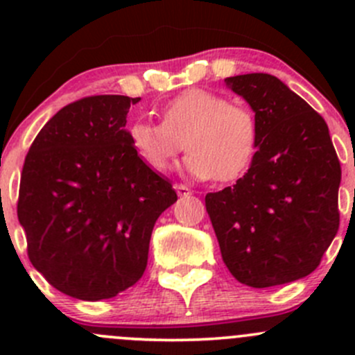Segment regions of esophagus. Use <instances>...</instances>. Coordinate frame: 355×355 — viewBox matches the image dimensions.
Masks as SVG:
<instances>
[{
    "instance_id": "esophagus-1",
    "label": "esophagus",
    "mask_w": 355,
    "mask_h": 355,
    "mask_svg": "<svg viewBox=\"0 0 355 355\" xmlns=\"http://www.w3.org/2000/svg\"><path fill=\"white\" fill-rule=\"evenodd\" d=\"M175 191H177L178 198H187V196H191V194H192L191 189H189L187 185H182V184L175 185Z\"/></svg>"
}]
</instances>
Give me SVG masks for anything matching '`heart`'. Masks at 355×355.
Masks as SVG:
<instances>
[{
    "instance_id": "heart-1",
    "label": "heart",
    "mask_w": 355,
    "mask_h": 355,
    "mask_svg": "<svg viewBox=\"0 0 355 355\" xmlns=\"http://www.w3.org/2000/svg\"><path fill=\"white\" fill-rule=\"evenodd\" d=\"M128 139L153 171L163 173L187 148L189 173L206 180L232 182L252 161L257 144L256 116L206 89H189L161 108V123L135 121Z\"/></svg>"
}]
</instances>
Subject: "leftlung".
Here are the masks:
<instances>
[{"instance_id": "1", "label": "left lung", "mask_w": 355, "mask_h": 355, "mask_svg": "<svg viewBox=\"0 0 355 355\" xmlns=\"http://www.w3.org/2000/svg\"><path fill=\"white\" fill-rule=\"evenodd\" d=\"M227 84L256 113L257 151L234 187L206 196L221 257L249 287L295 282L320 266L338 232L342 168L328 125L275 75Z\"/></svg>"}]
</instances>
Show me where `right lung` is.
Wrapping results in <instances>:
<instances>
[{
    "instance_id": "right-lung-1",
    "label": "right lung",
    "mask_w": 355,
    "mask_h": 355,
    "mask_svg": "<svg viewBox=\"0 0 355 355\" xmlns=\"http://www.w3.org/2000/svg\"><path fill=\"white\" fill-rule=\"evenodd\" d=\"M141 98L89 96L62 108L32 142L17 214L32 266L60 292L111 299L148 266L156 220L177 200L125 130Z\"/></svg>"
}]
</instances>
